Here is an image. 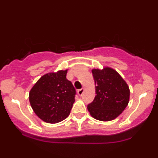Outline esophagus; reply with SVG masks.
Wrapping results in <instances>:
<instances>
[{
  "instance_id": "obj_1",
  "label": "esophagus",
  "mask_w": 158,
  "mask_h": 158,
  "mask_svg": "<svg viewBox=\"0 0 158 158\" xmlns=\"http://www.w3.org/2000/svg\"><path fill=\"white\" fill-rule=\"evenodd\" d=\"M84 91H85V88H81V89L78 90L77 93L79 96H81L83 94V93H84Z\"/></svg>"
}]
</instances>
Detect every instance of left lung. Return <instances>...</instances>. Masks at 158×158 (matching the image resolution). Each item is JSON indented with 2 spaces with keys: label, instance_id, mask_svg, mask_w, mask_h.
I'll list each match as a JSON object with an SVG mask.
<instances>
[{
  "label": "left lung",
  "instance_id": "8db88e82",
  "mask_svg": "<svg viewBox=\"0 0 158 158\" xmlns=\"http://www.w3.org/2000/svg\"><path fill=\"white\" fill-rule=\"evenodd\" d=\"M95 82V98L88 106L94 119L110 121L122 114L128 106L130 90L126 81L115 70L109 67L92 69Z\"/></svg>",
  "mask_w": 158,
  "mask_h": 158
}]
</instances>
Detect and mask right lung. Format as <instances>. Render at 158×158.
<instances>
[{"instance_id": "right-lung-1", "label": "right lung", "mask_w": 158, "mask_h": 158, "mask_svg": "<svg viewBox=\"0 0 158 158\" xmlns=\"http://www.w3.org/2000/svg\"><path fill=\"white\" fill-rule=\"evenodd\" d=\"M67 73L68 70H61L44 74L30 90V106L44 122L59 123L70 113L76 90L71 81L66 79Z\"/></svg>"}]
</instances>
